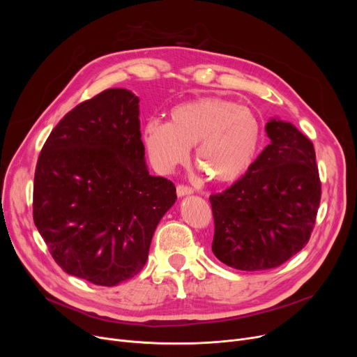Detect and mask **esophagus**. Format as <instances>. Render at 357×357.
<instances>
[{
  "mask_svg": "<svg viewBox=\"0 0 357 357\" xmlns=\"http://www.w3.org/2000/svg\"><path fill=\"white\" fill-rule=\"evenodd\" d=\"M192 192H194L192 188H190V186H186V185H178V186H176V195H178L179 198L186 197V195H191Z\"/></svg>",
  "mask_w": 357,
  "mask_h": 357,
  "instance_id": "esophagus-1",
  "label": "esophagus"
}]
</instances>
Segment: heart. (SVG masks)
<instances>
[{"label": "heart", "instance_id": "1", "mask_svg": "<svg viewBox=\"0 0 357 357\" xmlns=\"http://www.w3.org/2000/svg\"><path fill=\"white\" fill-rule=\"evenodd\" d=\"M143 142L153 162L169 171L185 163L195 146V163L215 185L245 176L261 144V124L255 112L233 101L205 97L175 105L169 123L150 120Z\"/></svg>", "mask_w": 357, "mask_h": 357}]
</instances>
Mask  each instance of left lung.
<instances>
[{
	"label": "left lung",
	"mask_w": 357,
	"mask_h": 357,
	"mask_svg": "<svg viewBox=\"0 0 357 357\" xmlns=\"http://www.w3.org/2000/svg\"><path fill=\"white\" fill-rule=\"evenodd\" d=\"M265 128L271 143L249 172L210 197L215 224L213 253L238 271L272 269L301 250L321 198L312 143L278 117Z\"/></svg>",
	"instance_id": "obj_1"
}]
</instances>
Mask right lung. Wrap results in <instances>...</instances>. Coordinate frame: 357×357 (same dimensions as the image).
<instances>
[{
    "label": "right lung",
    "instance_id": "right-lung-1",
    "mask_svg": "<svg viewBox=\"0 0 357 357\" xmlns=\"http://www.w3.org/2000/svg\"><path fill=\"white\" fill-rule=\"evenodd\" d=\"M139 97L111 88L59 121L37 160L33 218L66 273L116 287L146 265L175 185L149 174Z\"/></svg>",
    "mask_w": 357,
    "mask_h": 357
}]
</instances>
